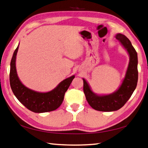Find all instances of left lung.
<instances>
[{"label": "left lung", "instance_id": "8db88e82", "mask_svg": "<svg viewBox=\"0 0 148 148\" xmlns=\"http://www.w3.org/2000/svg\"><path fill=\"white\" fill-rule=\"evenodd\" d=\"M116 38L128 52L130 58L125 77L119 88L111 94L97 95L92 91L87 80L82 78L83 89L87 101L92 108L98 111L112 112L119 110L127 102L137 87L138 58L136 50L125 35L118 33Z\"/></svg>", "mask_w": 148, "mask_h": 148}]
</instances>
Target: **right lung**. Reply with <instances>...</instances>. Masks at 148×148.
<instances>
[{
	"instance_id": "1",
	"label": "right lung",
	"mask_w": 148,
	"mask_h": 148,
	"mask_svg": "<svg viewBox=\"0 0 148 148\" xmlns=\"http://www.w3.org/2000/svg\"><path fill=\"white\" fill-rule=\"evenodd\" d=\"M19 44L14 50L10 64V81L13 94L21 103L32 112L43 113L56 110L62 104L65 92L70 87L75 75L62 80L49 92H38L28 88L21 82L16 71V59Z\"/></svg>"
}]
</instances>
